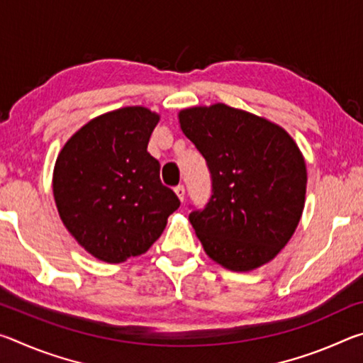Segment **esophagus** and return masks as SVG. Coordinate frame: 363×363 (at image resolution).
Listing matches in <instances>:
<instances>
[{
    "instance_id": "34e87169",
    "label": "esophagus",
    "mask_w": 363,
    "mask_h": 363,
    "mask_svg": "<svg viewBox=\"0 0 363 363\" xmlns=\"http://www.w3.org/2000/svg\"><path fill=\"white\" fill-rule=\"evenodd\" d=\"M174 192L177 195V199H179L181 201H184V195H186V187H184V186H176L174 187Z\"/></svg>"
}]
</instances>
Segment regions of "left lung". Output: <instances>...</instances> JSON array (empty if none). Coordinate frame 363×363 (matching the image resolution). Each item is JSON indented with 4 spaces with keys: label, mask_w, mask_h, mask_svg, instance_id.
Returning a JSON list of instances; mask_svg holds the SVG:
<instances>
[{
    "label": "left lung",
    "mask_w": 363,
    "mask_h": 363,
    "mask_svg": "<svg viewBox=\"0 0 363 363\" xmlns=\"http://www.w3.org/2000/svg\"><path fill=\"white\" fill-rule=\"evenodd\" d=\"M179 123L211 174L210 200L189 214L206 255L235 272L272 261L304 210L296 143L275 123L225 104L181 110Z\"/></svg>",
    "instance_id": "left-lung-1"
}]
</instances>
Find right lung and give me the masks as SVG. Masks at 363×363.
Masks as SVG:
<instances>
[{"label":"right lung","mask_w":363,"mask_h":363,"mask_svg":"<svg viewBox=\"0 0 363 363\" xmlns=\"http://www.w3.org/2000/svg\"><path fill=\"white\" fill-rule=\"evenodd\" d=\"M158 120L145 107L96 116L56 160L52 192L59 216L72 237L104 262L145 253L181 205L160 181L158 160L147 152Z\"/></svg>","instance_id":"1"}]
</instances>
